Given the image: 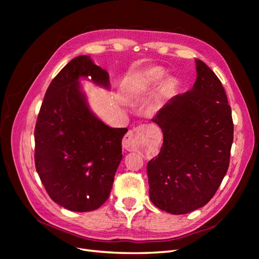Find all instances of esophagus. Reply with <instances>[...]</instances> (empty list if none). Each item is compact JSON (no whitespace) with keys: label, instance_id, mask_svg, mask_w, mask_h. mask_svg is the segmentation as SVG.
Returning a JSON list of instances; mask_svg holds the SVG:
<instances>
[{"label":"esophagus","instance_id":"1","mask_svg":"<svg viewBox=\"0 0 259 259\" xmlns=\"http://www.w3.org/2000/svg\"><path fill=\"white\" fill-rule=\"evenodd\" d=\"M143 130H144L143 125H138V126L131 130L123 138V148L126 149L128 151L134 150L139 143L140 134H142Z\"/></svg>","mask_w":259,"mask_h":259}]
</instances>
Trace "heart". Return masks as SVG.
Returning <instances> with one entry per match:
<instances>
[{
	"label": "heart",
	"mask_w": 259,
	"mask_h": 259,
	"mask_svg": "<svg viewBox=\"0 0 259 259\" xmlns=\"http://www.w3.org/2000/svg\"><path fill=\"white\" fill-rule=\"evenodd\" d=\"M164 70L161 67H153L151 69H149V71L147 72V80L150 83H156L163 79L164 76ZM170 90V85L166 84L165 89H164V92H168Z\"/></svg>",
	"instance_id": "heart-1"
}]
</instances>
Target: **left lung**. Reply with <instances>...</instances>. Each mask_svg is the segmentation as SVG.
<instances>
[{
	"mask_svg": "<svg viewBox=\"0 0 259 259\" xmlns=\"http://www.w3.org/2000/svg\"><path fill=\"white\" fill-rule=\"evenodd\" d=\"M193 88L174 96L152 121L163 133L160 153L149 161V197L180 215L209 202L228 170L233 142L231 107L224 86L199 59Z\"/></svg>",
	"mask_w": 259,
	"mask_h": 259,
	"instance_id": "1",
	"label": "left lung"
}]
</instances>
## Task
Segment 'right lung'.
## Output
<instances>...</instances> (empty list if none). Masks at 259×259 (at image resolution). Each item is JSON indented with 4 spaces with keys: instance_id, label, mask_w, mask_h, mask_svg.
<instances>
[{
    "instance_id": "1",
    "label": "right lung",
    "mask_w": 259,
    "mask_h": 259,
    "mask_svg": "<svg viewBox=\"0 0 259 259\" xmlns=\"http://www.w3.org/2000/svg\"><path fill=\"white\" fill-rule=\"evenodd\" d=\"M80 76L109 88L107 71L90 56L69 61L45 93L34 128V162L54 202L72 211H91L111 192L127 128L109 127L92 113Z\"/></svg>"
}]
</instances>
